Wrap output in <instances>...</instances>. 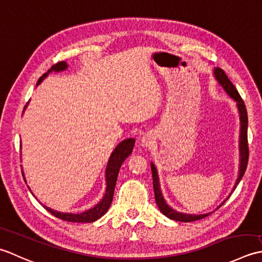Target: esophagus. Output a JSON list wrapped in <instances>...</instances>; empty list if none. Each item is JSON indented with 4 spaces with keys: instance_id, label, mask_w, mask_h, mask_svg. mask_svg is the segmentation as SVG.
Listing matches in <instances>:
<instances>
[{
    "instance_id": "34e87169",
    "label": "esophagus",
    "mask_w": 262,
    "mask_h": 262,
    "mask_svg": "<svg viewBox=\"0 0 262 262\" xmlns=\"http://www.w3.org/2000/svg\"><path fill=\"white\" fill-rule=\"evenodd\" d=\"M154 140H155V138L152 137L151 133H145V135H143L141 138V145L143 147H148L151 145Z\"/></svg>"
}]
</instances>
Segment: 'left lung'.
Returning <instances> with one entry per match:
<instances>
[{
    "instance_id": "8db88e82",
    "label": "left lung",
    "mask_w": 262,
    "mask_h": 262,
    "mask_svg": "<svg viewBox=\"0 0 262 262\" xmlns=\"http://www.w3.org/2000/svg\"><path fill=\"white\" fill-rule=\"evenodd\" d=\"M213 73H215V78L218 81V83L224 88V90L231 96V97L236 101L237 104V108H238V113H239V122H241V132H239V169H238V176L235 184H234V188L231 192V194L233 193V191L235 190L237 184L239 183V181L243 178V175L245 173V169H247L248 166V161H249V147H248V113H247V107H245L244 101L239 96L238 92L236 90L235 86L231 82V80L228 79L226 76V73L224 72V70L220 68H216L213 70ZM151 173H152V184H154V191H155V200H156V204L165 216L168 217L169 220H173L176 222H184V223H189V222H194V221H199L202 220V218L207 217L208 215H210L211 212L208 213H202V215H191V213H183V212H179L174 210L173 208H170L166 201H165L162 190H161V185H159V179H158V173L156 166L155 164L151 163ZM229 194L227 198L224 200L222 204L217 207V209L222 205L225 204V201L231 196Z\"/></svg>"
}]
</instances>
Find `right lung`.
<instances>
[{"label": "right lung", "mask_w": 262, "mask_h": 262, "mask_svg": "<svg viewBox=\"0 0 262 262\" xmlns=\"http://www.w3.org/2000/svg\"><path fill=\"white\" fill-rule=\"evenodd\" d=\"M68 69V64L67 62H58L54 64L49 71L46 73L42 74V76L39 78L38 82H37V86L44 80L49 73L51 72H61ZM27 107V106H26ZM135 142L136 140L133 138L125 139L122 142H120L119 145L115 147L113 152L111 154V157L108 159L107 166H106L105 170V178H106V190H105V194L103 196L97 205L94 206L90 209L80 212V213H71V212H60L56 210H53L51 208L42 206L45 208L47 211H50L52 215H54L55 217L60 218V220H63L66 222H71V223H93L95 221L99 220L101 216H104L106 212H107L108 208L111 207L112 200H113V195H114V189H115V184H116V180H117V175H119V170L122 166V164L125 161V159L130 156L133 147H135ZM23 176H25L23 172ZM25 182L26 179L24 178ZM30 190V189H29Z\"/></svg>", "instance_id": "obj_1"}]
</instances>
